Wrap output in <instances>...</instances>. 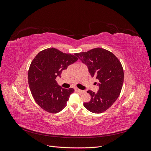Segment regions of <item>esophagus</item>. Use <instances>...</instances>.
<instances>
[{
    "mask_svg": "<svg viewBox=\"0 0 151 151\" xmlns=\"http://www.w3.org/2000/svg\"><path fill=\"white\" fill-rule=\"evenodd\" d=\"M75 91H76V92H77V93H83L84 92V91L81 90V89H79L78 88H75Z\"/></svg>",
    "mask_w": 151,
    "mask_h": 151,
    "instance_id": "34e87169",
    "label": "esophagus"
}]
</instances>
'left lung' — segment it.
I'll return each mask as SVG.
<instances>
[{
	"instance_id": "8db88e82",
	"label": "left lung",
	"mask_w": 151,
	"mask_h": 151,
	"mask_svg": "<svg viewBox=\"0 0 151 151\" xmlns=\"http://www.w3.org/2000/svg\"><path fill=\"white\" fill-rule=\"evenodd\" d=\"M75 55L88 68L91 77L99 80L97 93L88 91L91 100L84 107L94 113H101L116 101L122 91L124 73L119 60L111 52L96 48Z\"/></svg>"
}]
</instances>
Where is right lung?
<instances>
[{
  "label": "right lung",
  "instance_id": "obj_1",
  "mask_svg": "<svg viewBox=\"0 0 151 151\" xmlns=\"http://www.w3.org/2000/svg\"><path fill=\"white\" fill-rule=\"evenodd\" d=\"M77 59L74 55L50 48L38 53L32 61L28 71L29 89L36 103L44 110L56 113L66 106L74 89L62 88L56 78Z\"/></svg>",
  "mask_w": 151,
  "mask_h": 151
}]
</instances>
